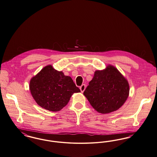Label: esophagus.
I'll return each mask as SVG.
<instances>
[{"mask_svg": "<svg viewBox=\"0 0 157 157\" xmlns=\"http://www.w3.org/2000/svg\"><path fill=\"white\" fill-rule=\"evenodd\" d=\"M85 88H86V85L85 84L82 85L80 87V90H81V92H84V90H85Z\"/></svg>", "mask_w": 157, "mask_h": 157, "instance_id": "obj_1", "label": "esophagus"}]
</instances>
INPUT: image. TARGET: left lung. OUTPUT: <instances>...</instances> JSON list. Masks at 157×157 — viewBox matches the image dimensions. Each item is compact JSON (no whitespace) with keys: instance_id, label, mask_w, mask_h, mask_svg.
I'll use <instances>...</instances> for the list:
<instances>
[{"instance_id":"8db88e82","label":"left lung","mask_w":157,"mask_h":157,"mask_svg":"<svg viewBox=\"0 0 157 157\" xmlns=\"http://www.w3.org/2000/svg\"><path fill=\"white\" fill-rule=\"evenodd\" d=\"M129 94L127 81L119 71L109 65L103 71H96L83 94L91 106L99 113L116 111L127 100Z\"/></svg>"}]
</instances>
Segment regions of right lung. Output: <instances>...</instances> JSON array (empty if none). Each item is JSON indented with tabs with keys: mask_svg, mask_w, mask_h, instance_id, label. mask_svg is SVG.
<instances>
[{
	"mask_svg": "<svg viewBox=\"0 0 157 157\" xmlns=\"http://www.w3.org/2000/svg\"><path fill=\"white\" fill-rule=\"evenodd\" d=\"M32 96L39 106L52 112L65 106L74 93L80 92L72 78L51 65L44 67L30 82Z\"/></svg>",
	"mask_w": 157,
	"mask_h": 157,
	"instance_id": "add662e5",
	"label": "right lung"
}]
</instances>
